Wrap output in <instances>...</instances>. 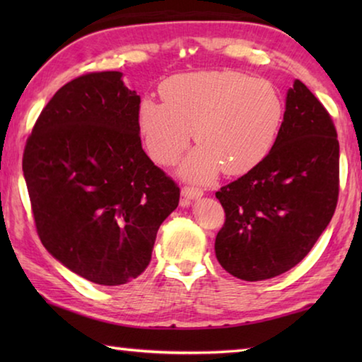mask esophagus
<instances>
[{
	"mask_svg": "<svg viewBox=\"0 0 362 362\" xmlns=\"http://www.w3.org/2000/svg\"><path fill=\"white\" fill-rule=\"evenodd\" d=\"M182 196H183L182 206H187L192 199H196V198H199V196H203V192H201V189L196 188V187H188L187 185V187L182 188Z\"/></svg>",
	"mask_w": 362,
	"mask_h": 362,
	"instance_id": "esophagus-1",
	"label": "esophagus"
}]
</instances>
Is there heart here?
I'll return each instance as SVG.
<instances>
[{
	"label": "heart",
	"instance_id": "b5f03b06",
	"mask_svg": "<svg viewBox=\"0 0 362 362\" xmlns=\"http://www.w3.org/2000/svg\"><path fill=\"white\" fill-rule=\"evenodd\" d=\"M164 102L144 99L139 127L145 148L158 164L170 166L188 148L194 131L198 146L182 164V175L209 182L220 169L243 175L265 159L276 144L284 118L274 86L240 71H196L169 78Z\"/></svg>",
	"mask_w": 362,
	"mask_h": 362
}]
</instances>
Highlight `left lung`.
<instances>
[{
	"mask_svg": "<svg viewBox=\"0 0 362 362\" xmlns=\"http://www.w3.org/2000/svg\"><path fill=\"white\" fill-rule=\"evenodd\" d=\"M339 158L332 118L296 79L273 150L216 193L225 211L216 238L220 265L240 279L263 281L302 262L335 212Z\"/></svg>",
	"mask_w": 362,
	"mask_h": 362,
	"instance_id": "1",
	"label": "left lung"
}]
</instances>
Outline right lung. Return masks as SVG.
<instances>
[{
    "label": "right lung",
    "mask_w": 362,
    "mask_h": 362,
    "mask_svg": "<svg viewBox=\"0 0 362 362\" xmlns=\"http://www.w3.org/2000/svg\"><path fill=\"white\" fill-rule=\"evenodd\" d=\"M119 71L62 86L23 150L35 226L47 252L100 286L129 283L151 260L180 188L142 148L140 97Z\"/></svg>",
    "instance_id": "add662e5"
}]
</instances>
